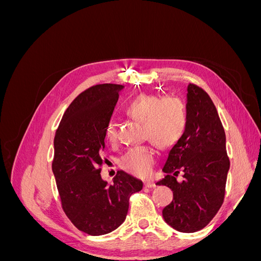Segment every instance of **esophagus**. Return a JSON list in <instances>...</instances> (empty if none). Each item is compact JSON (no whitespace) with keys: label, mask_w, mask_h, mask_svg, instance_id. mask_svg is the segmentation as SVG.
Returning <instances> with one entry per match:
<instances>
[{"label":"esophagus","mask_w":261,"mask_h":261,"mask_svg":"<svg viewBox=\"0 0 261 261\" xmlns=\"http://www.w3.org/2000/svg\"><path fill=\"white\" fill-rule=\"evenodd\" d=\"M145 186L146 187H148V188H152V187H154L155 186V183H154V181L153 180H145Z\"/></svg>","instance_id":"34e87169"}]
</instances>
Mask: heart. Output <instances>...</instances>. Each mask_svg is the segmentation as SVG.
Returning <instances> with one entry per match:
<instances>
[{
	"mask_svg": "<svg viewBox=\"0 0 261 261\" xmlns=\"http://www.w3.org/2000/svg\"><path fill=\"white\" fill-rule=\"evenodd\" d=\"M125 112L143 123V136L158 148L167 149L175 145L186 128L187 115L184 101L176 96L161 97L152 93L139 94L128 102ZM109 143L116 140L113 122L105 128ZM154 150L147 145L129 148L120 160L122 169L136 176H146L154 162Z\"/></svg>",
	"mask_w": 261,
	"mask_h": 261,
	"instance_id": "b5f03b06",
	"label": "heart"
}]
</instances>
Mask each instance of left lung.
Wrapping results in <instances>:
<instances>
[{"instance_id":"8db88e82","label":"left lung","mask_w":261,"mask_h":261,"mask_svg":"<svg viewBox=\"0 0 261 261\" xmlns=\"http://www.w3.org/2000/svg\"><path fill=\"white\" fill-rule=\"evenodd\" d=\"M187 123L183 136L169 151L162 171L167 176L156 181L172 189L173 200L162 211L165 222L183 233L201 230L217 215L224 200L230 160L225 133L209 94L189 84ZM184 172V180L176 176Z\"/></svg>"}]
</instances>
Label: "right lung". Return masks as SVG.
<instances>
[{"label":"right lung","instance_id":"1","mask_svg":"<svg viewBox=\"0 0 261 261\" xmlns=\"http://www.w3.org/2000/svg\"><path fill=\"white\" fill-rule=\"evenodd\" d=\"M122 85L86 89L66 109L54 136L52 171L62 208L78 230L89 235L114 231L127 216L129 197L143 181L118 171L113 184L101 178L105 128Z\"/></svg>","mask_w":261,"mask_h":261}]
</instances>
